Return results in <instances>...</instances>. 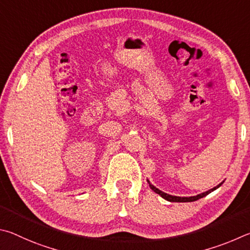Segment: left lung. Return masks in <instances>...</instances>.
Listing matches in <instances>:
<instances>
[{"instance_id": "obj_1", "label": "left lung", "mask_w": 250, "mask_h": 250, "mask_svg": "<svg viewBox=\"0 0 250 250\" xmlns=\"http://www.w3.org/2000/svg\"><path fill=\"white\" fill-rule=\"evenodd\" d=\"M147 182L149 183V187H150V189H151L152 191L156 192L157 194H159V195L161 196V198H164L165 200L169 201V202H193V201H196V200H199V199H201V198H204V196H207L208 194L211 193V192H213L214 190H216L217 188H220V187L222 186V183H223V182L220 183V185H218V186L214 187L213 189L208 190V191H207V192H203V193L198 194V195H194V196H189V198H188V196H176V195H171V194L165 193V192L160 191L159 189H157V188H156L155 186H152L151 183L149 182V180H147Z\"/></svg>"}]
</instances>
